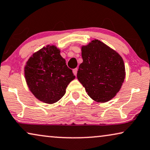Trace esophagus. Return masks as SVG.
Segmentation results:
<instances>
[{
  "label": "esophagus",
  "mask_w": 150,
  "mask_h": 150,
  "mask_svg": "<svg viewBox=\"0 0 150 150\" xmlns=\"http://www.w3.org/2000/svg\"><path fill=\"white\" fill-rule=\"evenodd\" d=\"M77 71H78V68H75V69H74V70H73V73L75 76H76Z\"/></svg>",
  "instance_id": "obj_1"
}]
</instances>
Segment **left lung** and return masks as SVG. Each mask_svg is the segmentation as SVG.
Masks as SVG:
<instances>
[{
	"label": "left lung",
	"mask_w": 150,
	"mask_h": 150,
	"mask_svg": "<svg viewBox=\"0 0 150 150\" xmlns=\"http://www.w3.org/2000/svg\"><path fill=\"white\" fill-rule=\"evenodd\" d=\"M83 62L77 78L91 99L97 102L112 99L120 91L125 78L121 56L99 40L82 47Z\"/></svg>",
	"instance_id": "obj_1"
}]
</instances>
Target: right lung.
<instances>
[{"mask_svg": "<svg viewBox=\"0 0 150 150\" xmlns=\"http://www.w3.org/2000/svg\"><path fill=\"white\" fill-rule=\"evenodd\" d=\"M24 74L32 94L49 104L59 101L69 83L75 79L72 70L60 55L59 49L54 45H47L34 53L28 60Z\"/></svg>", "mask_w": 150, "mask_h": 150, "instance_id": "obj_1", "label": "right lung"}]
</instances>
